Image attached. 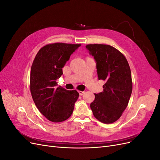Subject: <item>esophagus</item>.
Returning <instances> with one entry per match:
<instances>
[{
  "label": "esophagus",
  "instance_id": "obj_1",
  "mask_svg": "<svg viewBox=\"0 0 160 160\" xmlns=\"http://www.w3.org/2000/svg\"><path fill=\"white\" fill-rule=\"evenodd\" d=\"M78 93H79V95H83V93H85V91H78Z\"/></svg>",
  "mask_w": 160,
  "mask_h": 160
}]
</instances>
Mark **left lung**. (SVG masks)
Here are the masks:
<instances>
[{"label": "left lung", "mask_w": 160, "mask_h": 160, "mask_svg": "<svg viewBox=\"0 0 160 160\" xmlns=\"http://www.w3.org/2000/svg\"><path fill=\"white\" fill-rule=\"evenodd\" d=\"M86 48L97 62L99 79L105 81L103 91L95 93L90 104L95 118L106 124L114 123L126 109L132 92L130 67L126 58L109 45L89 44Z\"/></svg>", "instance_id": "left-lung-1"}]
</instances>
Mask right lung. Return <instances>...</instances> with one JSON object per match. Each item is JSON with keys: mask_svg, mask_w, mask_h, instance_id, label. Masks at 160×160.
<instances>
[{"mask_svg": "<svg viewBox=\"0 0 160 160\" xmlns=\"http://www.w3.org/2000/svg\"><path fill=\"white\" fill-rule=\"evenodd\" d=\"M81 44L55 42L38 51L32 62L30 90L38 111L51 122H64L70 118L79 98L76 90L68 91L59 86L57 79L62 75V68Z\"/></svg>", "mask_w": 160, "mask_h": 160, "instance_id": "right-lung-1", "label": "right lung"}]
</instances>
